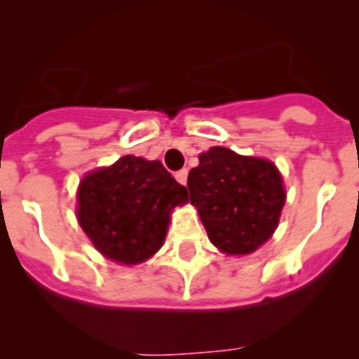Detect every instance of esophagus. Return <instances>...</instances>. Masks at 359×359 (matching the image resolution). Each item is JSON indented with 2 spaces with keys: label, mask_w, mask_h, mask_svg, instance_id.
Segmentation results:
<instances>
[{
  "label": "esophagus",
  "mask_w": 359,
  "mask_h": 359,
  "mask_svg": "<svg viewBox=\"0 0 359 359\" xmlns=\"http://www.w3.org/2000/svg\"><path fill=\"white\" fill-rule=\"evenodd\" d=\"M175 179H177V182L182 184V186H186V182H187V170H179V172L175 173Z\"/></svg>",
  "instance_id": "1"
}]
</instances>
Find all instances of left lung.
I'll return each mask as SVG.
<instances>
[{
    "label": "left lung",
    "instance_id": "left-lung-1",
    "mask_svg": "<svg viewBox=\"0 0 359 359\" xmlns=\"http://www.w3.org/2000/svg\"><path fill=\"white\" fill-rule=\"evenodd\" d=\"M187 187L210 241L227 255H248L266 243L276 231L287 198L274 163L241 156L227 147L201 153Z\"/></svg>",
    "mask_w": 359,
    "mask_h": 359
}]
</instances>
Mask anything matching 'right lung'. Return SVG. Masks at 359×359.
I'll use <instances>...</instances> for the list:
<instances>
[{"mask_svg":"<svg viewBox=\"0 0 359 359\" xmlns=\"http://www.w3.org/2000/svg\"><path fill=\"white\" fill-rule=\"evenodd\" d=\"M187 201L186 187L161 163L128 154L83 177L78 220L106 259L133 266L161 248L170 213Z\"/></svg>","mask_w":359,"mask_h":359,"instance_id":"1","label":"right lung"}]
</instances>
